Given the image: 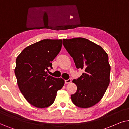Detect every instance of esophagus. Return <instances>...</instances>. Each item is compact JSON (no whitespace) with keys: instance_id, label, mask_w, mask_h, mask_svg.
Here are the masks:
<instances>
[{"instance_id":"obj_1","label":"esophagus","mask_w":129,"mask_h":129,"mask_svg":"<svg viewBox=\"0 0 129 129\" xmlns=\"http://www.w3.org/2000/svg\"><path fill=\"white\" fill-rule=\"evenodd\" d=\"M71 82V79H70V78L68 79V80H65V83H66V84H69Z\"/></svg>"}]
</instances>
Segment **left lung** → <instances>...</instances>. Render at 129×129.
Here are the masks:
<instances>
[{
	"mask_svg": "<svg viewBox=\"0 0 129 129\" xmlns=\"http://www.w3.org/2000/svg\"><path fill=\"white\" fill-rule=\"evenodd\" d=\"M62 42L76 68L84 70L73 81L77 90L71 95L72 102L79 107H92L102 99L109 85L108 55L100 46L83 38L63 39Z\"/></svg>",
	"mask_w": 129,
	"mask_h": 129,
	"instance_id": "obj_1",
	"label": "left lung"
}]
</instances>
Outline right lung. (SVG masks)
<instances>
[{"mask_svg":"<svg viewBox=\"0 0 129 129\" xmlns=\"http://www.w3.org/2000/svg\"><path fill=\"white\" fill-rule=\"evenodd\" d=\"M62 39H43L25 48L16 60L15 74L19 90L26 100L38 108L54 102L56 92L65 81L48 75L51 63L61 49Z\"/></svg>","mask_w":129,"mask_h":129,"instance_id":"obj_1","label":"right lung"}]
</instances>
